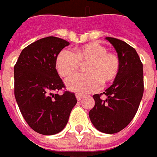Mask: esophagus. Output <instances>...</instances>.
Wrapping results in <instances>:
<instances>
[{
  "label": "esophagus",
  "mask_w": 157,
  "mask_h": 157,
  "mask_svg": "<svg viewBox=\"0 0 157 157\" xmlns=\"http://www.w3.org/2000/svg\"><path fill=\"white\" fill-rule=\"evenodd\" d=\"M82 97H83V95H79V94H76V98H77L78 101H80L82 99Z\"/></svg>",
  "instance_id": "esophagus-1"
}]
</instances>
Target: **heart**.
Listing matches in <instances>:
<instances>
[{
	"label": "heart",
	"mask_w": 157,
	"mask_h": 157,
	"mask_svg": "<svg viewBox=\"0 0 157 157\" xmlns=\"http://www.w3.org/2000/svg\"><path fill=\"white\" fill-rule=\"evenodd\" d=\"M87 74L76 75L65 82L69 90L80 94L95 91L101 82H113L119 75L120 60L115 53L107 52L105 46L98 43H90L76 48L73 53L62 51L56 58V69L62 78H69L85 65Z\"/></svg>",
	"instance_id": "1"
}]
</instances>
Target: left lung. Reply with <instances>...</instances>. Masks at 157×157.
<instances>
[{"label": "left lung", "mask_w": 157, "mask_h": 157, "mask_svg": "<svg viewBox=\"0 0 157 157\" xmlns=\"http://www.w3.org/2000/svg\"><path fill=\"white\" fill-rule=\"evenodd\" d=\"M116 50L120 60V71L113 85L104 94L93 95L95 106L89 118L95 129L113 134L129 125L134 118L144 92L143 64L136 50L124 41L106 37Z\"/></svg>", "instance_id": "8db88e82"}]
</instances>
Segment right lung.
<instances>
[{
    "mask_svg": "<svg viewBox=\"0 0 157 157\" xmlns=\"http://www.w3.org/2000/svg\"><path fill=\"white\" fill-rule=\"evenodd\" d=\"M70 44L55 36L37 40L24 48L14 66V94L22 116L39 134L54 135L65 128L77 104L56 71V58Z\"/></svg>",
    "mask_w": 157,
    "mask_h": 157,
    "instance_id": "add662e5",
    "label": "right lung"
}]
</instances>
